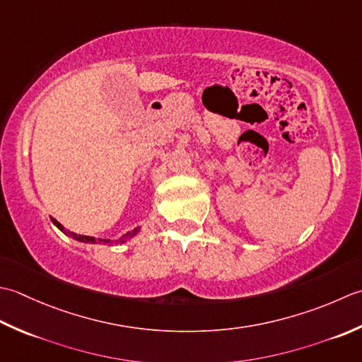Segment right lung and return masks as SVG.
Wrapping results in <instances>:
<instances>
[{"instance_id":"add662e5","label":"right lung","mask_w":362,"mask_h":362,"mask_svg":"<svg viewBox=\"0 0 362 362\" xmlns=\"http://www.w3.org/2000/svg\"><path fill=\"white\" fill-rule=\"evenodd\" d=\"M53 223L59 228V230H61L65 235H69V238H73L75 240H78V242H84V243H97V242H112L110 239H95V238H90V235H81V234H76V233H71V231H69V230H65V228L57 222V220H54L53 218ZM140 233V226H137V228H134V230L132 231H128L127 234L123 235V238L120 239L122 242H124V240H129V239H132V238H136V235Z\"/></svg>"}]
</instances>
